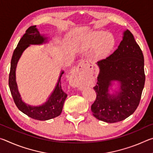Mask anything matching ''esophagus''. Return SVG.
Segmentation results:
<instances>
[{"instance_id":"esophagus-1","label":"esophagus","mask_w":153,"mask_h":153,"mask_svg":"<svg viewBox=\"0 0 153 153\" xmlns=\"http://www.w3.org/2000/svg\"><path fill=\"white\" fill-rule=\"evenodd\" d=\"M93 67L91 65H90L88 63L87 61H82L81 62H79V63L78 65H77V68L76 69H74V71L73 72H71L72 73V76L74 77L76 76L77 75V70H80V69H82L84 67ZM77 86H79V87H81L82 86V83L81 82H78L77 84Z\"/></svg>"}]
</instances>
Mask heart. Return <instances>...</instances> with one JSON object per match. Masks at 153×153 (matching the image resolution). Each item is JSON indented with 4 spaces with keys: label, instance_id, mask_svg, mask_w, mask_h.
I'll list each match as a JSON object with an SVG mask.
<instances>
[{
    "label": "heart",
    "instance_id": "heart-1",
    "mask_svg": "<svg viewBox=\"0 0 153 153\" xmlns=\"http://www.w3.org/2000/svg\"><path fill=\"white\" fill-rule=\"evenodd\" d=\"M115 45V38L109 33L105 31H98L85 38L81 43L82 47L84 49L98 46V53L100 54L106 53L111 51Z\"/></svg>",
    "mask_w": 153,
    "mask_h": 153
}]
</instances>
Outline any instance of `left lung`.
Masks as SVG:
<instances>
[{
  "label": "left lung",
  "instance_id": "1",
  "mask_svg": "<svg viewBox=\"0 0 153 153\" xmlns=\"http://www.w3.org/2000/svg\"><path fill=\"white\" fill-rule=\"evenodd\" d=\"M97 64L100 73L94 86L97 98L91 106L93 115L107 123L124 120L138 107L145 82L143 53L132 33L125 31L117 50ZM113 81L120 83V90L111 96L108 87Z\"/></svg>",
  "mask_w": 153,
  "mask_h": 153
}]
</instances>
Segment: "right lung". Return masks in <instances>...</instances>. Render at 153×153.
<instances>
[{"label": "right lung", "instance_id": "add662e5", "mask_svg": "<svg viewBox=\"0 0 153 153\" xmlns=\"http://www.w3.org/2000/svg\"><path fill=\"white\" fill-rule=\"evenodd\" d=\"M36 27V25H32L27 28L15 49L11 58L9 86L15 104L22 112L34 120L45 121L58 117L62 112L64 102L67 97V94L62 90L61 83V77L64 72L62 71L61 74L55 89L49 97L47 102L39 107L30 106L22 101L15 81V69L17 62L24 51L30 45H41L46 40V38H44L40 34Z\"/></svg>", "mask_w": 153, "mask_h": 153}]
</instances>
